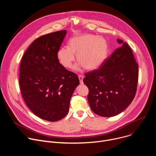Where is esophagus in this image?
I'll return each mask as SVG.
<instances>
[{"label": "esophagus", "instance_id": "obj_1", "mask_svg": "<svg viewBox=\"0 0 156 156\" xmlns=\"http://www.w3.org/2000/svg\"><path fill=\"white\" fill-rule=\"evenodd\" d=\"M78 78H79V80H80V83H81V84H83V80L84 76H83V75H78Z\"/></svg>", "mask_w": 156, "mask_h": 156}]
</instances>
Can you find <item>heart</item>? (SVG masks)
<instances>
[{
	"mask_svg": "<svg viewBox=\"0 0 156 156\" xmlns=\"http://www.w3.org/2000/svg\"><path fill=\"white\" fill-rule=\"evenodd\" d=\"M108 52V44L105 38L92 34H81L70 38L68 47L60 48L57 58L65 69H70L75 59L79 62L74 69L79 70L81 66L87 70H94L104 63Z\"/></svg>",
	"mask_w": 156,
	"mask_h": 156,
	"instance_id": "1",
	"label": "heart"
}]
</instances>
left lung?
<instances>
[{
    "mask_svg": "<svg viewBox=\"0 0 156 156\" xmlns=\"http://www.w3.org/2000/svg\"><path fill=\"white\" fill-rule=\"evenodd\" d=\"M117 49L98 70L85 74L88 102L96 114L114 117L125 110L134 99L138 79V65L128 44L117 39Z\"/></svg>",
    "mask_w": 156,
    "mask_h": 156,
    "instance_id": "8db88e82",
    "label": "left lung"
}]
</instances>
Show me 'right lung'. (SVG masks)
Instances as JSON below:
<instances>
[{"label": "right lung", "instance_id": "obj_1", "mask_svg": "<svg viewBox=\"0 0 156 156\" xmlns=\"http://www.w3.org/2000/svg\"><path fill=\"white\" fill-rule=\"evenodd\" d=\"M66 34L62 30L37 38L20 66V86L26 104L36 116L50 122L68 114L71 97L80 83L78 76L65 69L57 58Z\"/></svg>", "mask_w": 156, "mask_h": 156}]
</instances>
